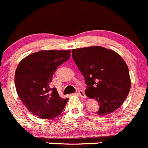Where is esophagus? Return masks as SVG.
Instances as JSON below:
<instances>
[{"mask_svg":"<svg viewBox=\"0 0 148 148\" xmlns=\"http://www.w3.org/2000/svg\"><path fill=\"white\" fill-rule=\"evenodd\" d=\"M78 95H79L80 97H81L82 98H86V94H85V92L83 90H78Z\"/></svg>","mask_w":148,"mask_h":148,"instance_id":"1","label":"esophagus"}]
</instances>
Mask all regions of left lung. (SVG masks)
Returning a JSON list of instances; mask_svg holds the SVG:
<instances>
[{
    "label": "left lung",
    "mask_w": 148,
    "mask_h": 148,
    "mask_svg": "<svg viewBox=\"0 0 148 148\" xmlns=\"http://www.w3.org/2000/svg\"><path fill=\"white\" fill-rule=\"evenodd\" d=\"M72 56L84 76L86 95L99 103L97 114L103 116L120 108L131 88L128 67L122 57L101 47L73 49Z\"/></svg>",
    "instance_id": "obj_1"
}]
</instances>
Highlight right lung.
<instances>
[{
    "label": "right lung",
    "instance_id": "add662e5",
    "mask_svg": "<svg viewBox=\"0 0 148 148\" xmlns=\"http://www.w3.org/2000/svg\"><path fill=\"white\" fill-rule=\"evenodd\" d=\"M70 50L40 51L23 58L15 72L17 94L25 107L44 120L62 113L68 99L59 96L51 84L58 67L70 57Z\"/></svg>",
    "mask_w": 148,
    "mask_h": 148
}]
</instances>
